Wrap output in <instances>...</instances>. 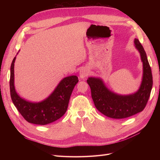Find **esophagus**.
<instances>
[{
	"label": "esophagus",
	"mask_w": 160,
	"mask_h": 160,
	"mask_svg": "<svg viewBox=\"0 0 160 160\" xmlns=\"http://www.w3.org/2000/svg\"><path fill=\"white\" fill-rule=\"evenodd\" d=\"M89 75V71L87 68L81 69L79 71V77L81 79H84L86 77H88Z\"/></svg>",
	"instance_id": "esophagus-1"
}]
</instances>
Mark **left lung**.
I'll list each match as a JSON object with an SVG mask.
<instances>
[{"mask_svg": "<svg viewBox=\"0 0 160 160\" xmlns=\"http://www.w3.org/2000/svg\"><path fill=\"white\" fill-rule=\"evenodd\" d=\"M134 45L143 62L142 83L136 92L129 95H119L109 90L99 77H90L87 80L95 108L108 118L123 119L141 112L150 96L153 85L151 67L146 52L137 38L134 39Z\"/></svg>", "mask_w": 160, "mask_h": 160, "instance_id": "obj_1", "label": "left lung"}]
</instances>
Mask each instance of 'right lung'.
<instances>
[{
  "instance_id": "1",
  "label": "right lung",
  "mask_w": 160,
  "mask_h": 160,
  "mask_svg": "<svg viewBox=\"0 0 160 160\" xmlns=\"http://www.w3.org/2000/svg\"><path fill=\"white\" fill-rule=\"evenodd\" d=\"M18 54V53H17ZM11 66L10 91L12 103L19 113L28 123L44 125L55 122L67 111L69 101L78 77L75 75L66 77L57 85L51 95L40 102H31L22 98L14 88V62Z\"/></svg>"
}]
</instances>
